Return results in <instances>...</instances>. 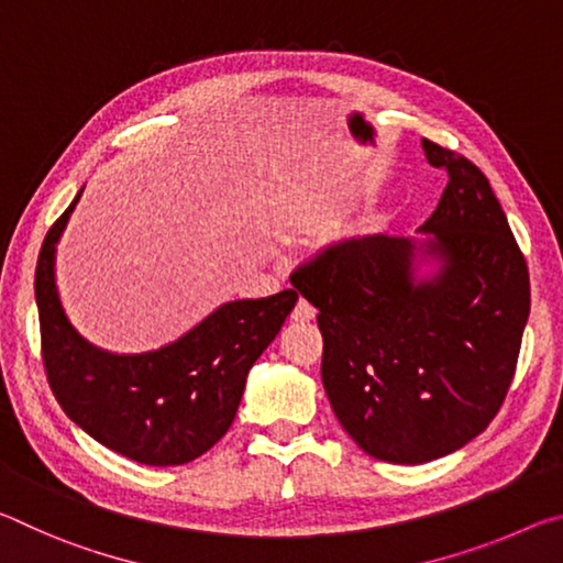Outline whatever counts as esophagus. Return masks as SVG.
Masks as SVG:
<instances>
[{
    "label": "esophagus",
    "mask_w": 563,
    "mask_h": 563,
    "mask_svg": "<svg viewBox=\"0 0 563 563\" xmlns=\"http://www.w3.org/2000/svg\"><path fill=\"white\" fill-rule=\"evenodd\" d=\"M290 318H292L295 322H310L312 318H316V308H312V305H310L308 300H305V298H300L298 302H295Z\"/></svg>",
    "instance_id": "obj_1"
}]
</instances>
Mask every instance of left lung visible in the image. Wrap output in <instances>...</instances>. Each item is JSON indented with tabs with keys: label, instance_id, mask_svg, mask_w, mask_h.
Instances as JSON below:
<instances>
[{
	"label": "left lung",
	"instance_id": "left-lung-1",
	"mask_svg": "<svg viewBox=\"0 0 563 563\" xmlns=\"http://www.w3.org/2000/svg\"><path fill=\"white\" fill-rule=\"evenodd\" d=\"M446 170L419 228L444 261L412 283L415 241L362 235L300 263L290 280L316 305L322 385L362 452L424 464L460 450L497 417L517 373L529 318V268L487 176L470 158L422 141Z\"/></svg>",
	"mask_w": 563,
	"mask_h": 563
}]
</instances>
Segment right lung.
<instances>
[{
  "label": "right lung",
  "instance_id": "add662e5",
  "mask_svg": "<svg viewBox=\"0 0 563 563\" xmlns=\"http://www.w3.org/2000/svg\"><path fill=\"white\" fill-rule=\"evenodd\" d=\"M76 201L46 231L34 273L52 393L66 417L109 450L151 466L186 464L233 424L247 369L280 332L298 290L228 302L156 352L111 355L71 328L56 295L54 247Z\"/></svg>",
  "mask_w": 563,
  "mask_h": 563
}]
</instances>
